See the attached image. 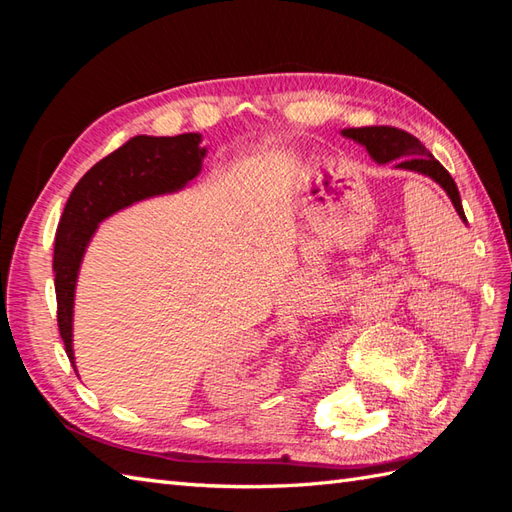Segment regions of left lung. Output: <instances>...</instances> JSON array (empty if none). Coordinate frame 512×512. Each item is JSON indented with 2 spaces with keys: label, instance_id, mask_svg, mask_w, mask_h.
Instances as JSON below:
<instances>
[{
  "label": "left lung",
  "instance_id": "8db88e82",
  "mask_svg": "<svg viewBox=\"0 0 512 512\" xmlns=\"http://www.w3.org/2000/svg\"><path fill=\"white\" fill-rule=\"evenodd\" d=\"M343 136L356 140V143H361L369 151V156L378 162V165L394 162L398 169L418 171V173H422V176H429L431 180H436L440 187L447 191V195L455 206V211H458V215L462 217V222H466L458 184L453 182L451 173L431 156V151L424 149V145L416 136L402 132V129H396V127H387V125L343 129Z\"/></svg>",
  "mask_w": 512,
  "mask_h": 512
}]
</instances>
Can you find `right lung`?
<instances>
[{
  "instance_id": "add662e5",
  "label": "right lung",
  "mask_w": 512,
  "mask_h": 512,
  "mask_svg": "<svg viewBox=\"0 0 512 512\" xmlns=\"http://www.w3.org/2000/svg\"><path fill=\"white\" fill-rule=\"evenodd\" d=\"M200 143V134L134 136L114 154L96 162L70 193L54 237L52 262L57 321L70 363H74L72 308L76 277L96 226L129 204L173 193L191 182L200 173L206 156Z\"/></svg>"
}]
</instances>
